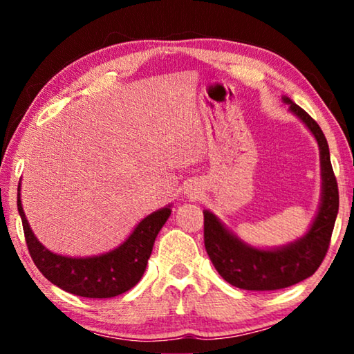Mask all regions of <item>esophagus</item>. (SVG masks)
<instances>
[{
    "label": "esophagus",
    "instance_id": "obj_1",
    "mask_svg": "<svg viewBox=\"0 0 354 354\" xmlns=\"http://www.w3.org/2000/svg\"><path fill=\"white\" fill-rule=\"evenodd\" d=\"M185 194H187V195H190V196H192V195H195V192L190 189V190H187V192H185Z\"/></svg>",
    "mask_w": 354,
    "mask_h": 354
}]
</instances>
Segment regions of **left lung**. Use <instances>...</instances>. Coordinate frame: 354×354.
Here are the masks:
<instances>
[{"label": "left lung", "instance_id": "left-lung-1", "mask_svg": "<svg viewBox=\"0 0 354 354\" xmlns=\"http://www.w3.org/2000/svg\"><path fill=\"white\" fill-rule=\"evenodd\" d=\"M289 111L306 124L320 148L322 201L313 225L301 239L286 247L261 250L242 242L212 212L205 211V247L215 270L227 283L245 290H278L313 277L328 253L339 211L335 181L326 137L315 120L290 98Z\"/></svg>", "mask_w": 354, "mask_h": 354}]
</instances>
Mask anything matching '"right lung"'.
I'll list each match as a JSON object with an SVG mask.
<instances>
[{
  "instance_id": "add662e5",
  "label": "right lung",
  "mask_w": 354,
  "mask_h": 354,
  "mask_svg": "<svg viewBox=\"0 0 354 354\" xmlns=\"http://www.w3.org/2000/svg\"><path fill=\"white\" fill-rule=\"evenodd\" d=\"M17 207L29 254L41 274L62 290L86 298H112L133 289L143 277L156 236L171 214L170 205L149 214L134 227L127 241L109 253L91 257H67L46 250L34 236L23 212L20 185Z\"/></svg>"
}]
</instances>
